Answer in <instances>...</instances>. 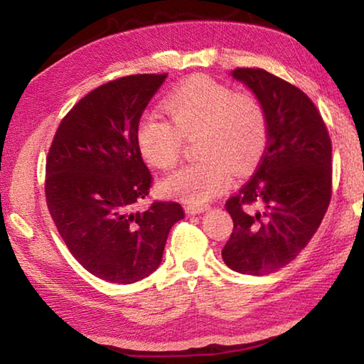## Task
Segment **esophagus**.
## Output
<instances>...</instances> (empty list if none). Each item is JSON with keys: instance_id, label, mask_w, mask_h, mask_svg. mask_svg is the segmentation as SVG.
<instances>
[{"instance_id": "34e87169", "label": "esophagus", "mask_w": 364, "mask_h": 364, "mask_svg": "<svg viewBox=\"0 0 364 364\" xmlns=\"http://www.w3.org/2000/svg\"><path fill=\"white\" fill-rule=\"evenodd\" d=\"M207 208H208L207 204H186L184 205V210H186V213H189V215L202 213V212H205Z\"/></svg>"}]
</instances>
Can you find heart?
<instances>
[{"mask_svg": "<svg viewBox=\"0 0 364 364\" xmlns=\"http://www.w3.org/2000/svg\"><path fill=\"white\" fill-rule=\"evenodd\" d=\"M171 120L157 114L141 117L136 141L143 157L167 170L181 157L184 138H194L199 160L160 181L162 193L200 204L231 183L232 171L247 176L260 162L268 141V117L254 93H236L207 77L181 83L165 100Z\"/></svg>", "mask_w": 364, "mask_h": 364, "instance_id": "heart-1", "label": "heart"}]
</instances>
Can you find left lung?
Returning <instances> with one entry per match:
<instances>
[{
  "label": "left lung",
  "mask_w": 364,
  "mask_h": 364,
  "mask_svg": "<svg viewBox=\"0 0 364 364\" xmlns=\"http://www.w3.org/2000/svg\"><path fill=\"white\" fill-rule=\"evenodd\" d=\"M262 101L268 141L252 180L226 200L232 218L223 262L263 276L297 257L321 225L332 196V144L321 114L304 91L263 69H234Z\"/></svg>",
  "instance_id": "1"
}]
</instances>
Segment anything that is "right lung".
Segmentation results:
<instances>
[{
	"label": "right lung",
	"instance_id": "1",
	"mask_svg": "<svg viewBox=\"0 0 364 364\" xmlns=\"http://www.w3.org/2000/svg\"><path fill=\"white\" fill-rule=\"evenodd\" d=\"M167 75L141 73L97 86L60 120L46 157V205L60 237L86 271L117 284L156 271L170 228L184 217L171 200L136 208L154 181L141 157L138 123Z\"/></svg>",
	"mask_w": 364,
	"mask_h": 364
}]
</instances>
